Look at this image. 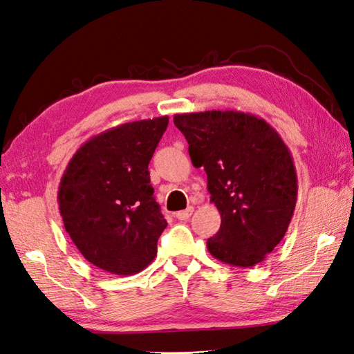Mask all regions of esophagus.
Masks as SVG:
<instances>
[{"label": "esophagus", "instance_id": "obj_1", "mask_svg": "<svg viewBox=\"0 0 354 354\" xmlns=\"http://www.w3.org/2000/svg\"><path fill=\"white\" fill-rule=\"evenodd\" d=\"M192 212H194V207H187V209H185V210L176 212L174 215H176L177 219H180V221H185V219H189V218H191Z\"/></svg>", "mask_w": 354, "mask_h": 354}]
</instances>
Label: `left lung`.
Returning <instances> with one entry per match:
<instances>
[{"label": "left lung", "instance_id": "1", "mask_svg": "<svg viewBox=\"0 0 354 354\" xmlns=\"http://www.w3.org/2000/svg\"><path fill=\"white\" fill-rule=\"evenodd\" d=\"M192 165L207 174L221 227L209 253L227 265L254 266L283 239L298 183L292 154L262 118L238 111L174 115Z\"/></svg>", "mask_w": 354, "mask_h": 354}]
</instances>
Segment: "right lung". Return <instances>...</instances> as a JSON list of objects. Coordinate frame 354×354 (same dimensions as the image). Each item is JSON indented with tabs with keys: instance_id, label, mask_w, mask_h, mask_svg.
I'll list each match as a JSON object with an SVG mask.
<instances>
[{
	"instance_id": "1",
	"label": "right lung",
	"mask_w": 354,
	"mask_h": 354,
	"mask_svg": "<svg viewBox=\"0 0 354 354\" xmlns=\"http://www.w3.org/2000/svg\"><path fill=\"white\" fill-rule=\"evenodd\" d=\"M168 121L125 122L92 136L62 176L57 201L66 233L86 261L116 276L147 268L168 225L148 171Z\"/></svg>"
}]
</instances>
